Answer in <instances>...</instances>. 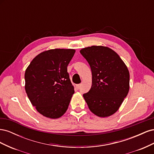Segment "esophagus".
I'll return each instance as SVG.
<instances>
[{
    "label": "esophagus",
    "mask_w": 154,
    "mask_h": 154,
    "mask_svg": "<svg viewBox=\"0 0 154 154\" xmlns=\"http://www.w3.org/2000/svg\"><path fill=\"white\" fill-rule=\"evenodd\" d=\"M76 87L77 89H80V88L81 87V85L80 84H78V85H76Z\"/></svg>",
    "instance_id": "esophagus-1"
}]
</instances>
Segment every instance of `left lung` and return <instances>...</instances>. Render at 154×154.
<instances>
[{"label":"left lung","mask_w":154,"mask_h":154,"mask_svg":"<svg viewBox=\"0 0 154 154\" xmlns=\"http://www.w3.org/2000/svg\"><path fill=\"white\" fill-rule=\"evenodd\" d=\"M91 67L92 86L83 94L90 110L99 117L114 114L129 91L128 68L114 51L93 45L80 50Z\"/></svg>","instance_id":"left-lung-1"}]
</instances>
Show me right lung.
<instances>
[{
  "mask_svg": "<svg viewBox=\"0 0 154 154\" xmlns=\"http://www.w3.org/2000/svg\"><path fill=\"white\" fill-rule=\"evenodd\" d=\"M74 49L44 51L32 60L25 72V89L31 103L45 117L57 119L68 109L74 93L67 66Z\"/></svg>",
  "mask_w": 154,
  "mask_h": 154,
  "instance_id": "obj_1",
  "label": "right lung"
}]
</instances>
